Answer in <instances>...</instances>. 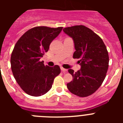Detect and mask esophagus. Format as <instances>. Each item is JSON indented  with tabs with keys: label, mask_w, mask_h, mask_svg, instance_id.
Returning a JSON list of instances; mask_svg holds the SVG:
<instances>
[{
	"label": "esophagus",
	"mask_w": 123,
	"mask_h": 123,
	"mask_svg": "<svg viewBox=\"0 0 123 123\" xmlns=\"http://www.w3.org/2000/svg\"><path fill=\"white\" fill-rule=\"evenodd\" d=\"M61 70H62V71L63 73H67V69H65V68H63V67H61Z\"/></svg>",
	"instance_id": "1"
}]
</instances>
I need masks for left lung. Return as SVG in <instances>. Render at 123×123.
Wrapping results in <instances>:
<instances>
[{
	"instance_id": "1",
	"label": "left lung",
	"mask_w": 123,
	"mask_h": 123,
	"mask_svg": "<svg viewBox=\"0 0 123 123\" xmlns=\"http://www.w3.org/2000/svg\"><path fill=\"white\" fill-rule=\"evenodd\" d=\"M63 32L74 41L73 58H79L81 69L74 73L68 69L73 81L68 90L81 97L92 95L104 82L108 71L109 56L104 41L91 29L83 25L65 28Z\"/></svg>"
}]
</instances>
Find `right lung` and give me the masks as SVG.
Listing matches in <instances>:
<instances>
[{
    "label": "right lung",
    "mask_w": 123,
    "mask_h": 123,
    "mask_svg": "<svg viewBox=\"0 0 123 123\" xmlns=\"http://www.w3.org/2000/svg\"><path fill=\"white\" fill-rule=\"evenodd\" d=\"M62 29L34 27L25 32L15 44L11 55V68L17 83L28 95L38 97L46 94L60 73L59 66H45L40 59Z\"/></svg>",
    "instance_id": "right-lung-1"
}]
</instances>
